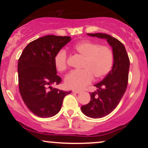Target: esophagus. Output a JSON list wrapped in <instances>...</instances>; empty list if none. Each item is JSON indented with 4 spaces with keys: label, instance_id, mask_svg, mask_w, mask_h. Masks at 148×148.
Wrapping results in <instances>:
<instances>
[{
    "label": "esophagus",
    "instance_id": "esophagus-1",
    "mask_svg": "<svg viewBox=\"0 0 148 148\" xmlns=\"http://www.w3.org/2000/svg\"><path fill=\"white\" fill-rule=\"evenodd\" d=\"M73 92L74 93H76V94H79V93H81V92L79 91V90H72Z\"/></svg>",
    "mask_w": 148,
    "mask_h": 148
}]
</instances>
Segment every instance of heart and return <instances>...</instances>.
Here are the masks:
<instances>
[{"instance_id": "heart-1", "label": "heart", "mask_w": 148, "mask_h": 148, "mask_svg": "<svg viewBox=\"0 0 148 148\" xmlns=\"http://www.w3.org/2000/svg\"><path fill=\"white\" fill-rule=\"evenodd\" d=\"M74 51L84 58L81 70L72 71L64 79L66 87L81 90L92 81L93 76L101 79L110 72L113 67V53L107 46H100L96 42L84 41L76 44ZM54 64L58 72L67 68V53L63 49L57 53Z\"/></svg>"}]
</instances>
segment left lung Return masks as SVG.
I'll return each instance as SVG.
<instances>
[{
	"mask_svg": "<svg viewBox=\"0 0 148 148\" xmlns=\"http://www.w3.org/2000/svg\"><path fill=\"white\" fill-rule=\"evenodd\" d=\"M88 35L106 39L113 49L112 69L102 81L95 85L97 90L90 92V102L81 108L86 116L100 118L111 113L125 94L128 84L130 62L125 46L116 38L104 33H88Z\"/></svg>",
	"mask_w": 148,
	"mask_h": 148,
	"instance_id": "obj_1",
	"label": "left lung"
}]
</instances>
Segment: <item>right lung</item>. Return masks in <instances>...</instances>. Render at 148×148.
Wrapping results in <instances>:
<instances>
[{
	"mask_svg": "<svg viewBox=\"0 0 148 148\" xmlns=\"http://www.w3.org/2000/svg\"><path fill=\"white\" fill-rule=\"evenodd\" d=\"M70 41L68 36L42 37L30 42L18 59L20 94L28 109L37 116L46 118L56 115L64 97L72 92L51 87L62 81L57 75L54 58Z\"/></svg>",
	"mask_w": 148,
	"mask_h": 148,
	"instance_id": "right-lung-1",
	"label": "right lung"
}]
</instances>
